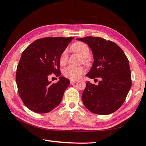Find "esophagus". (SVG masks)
Masks as SVG:
<instances>
[{
	"label": "esophagus",
	"instance_id": "esophagus-1",
	"mask_svg": "<svg viewBox=\"0 0 146 146\" xmlns=\"http://www.w3.org/2000/svg\"><path fill=\"white\" fill-rule=\"evenodd\" d=\"M76 82V80H70V84H73Z\"/></svg>",
	"mask_w": 146,
	"mask_h": 146
}]
</instances>
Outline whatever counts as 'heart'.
Listing matches in <instances>:
<instances>
[{
    "label": "heart",
    "instance_id": "b5f03b06",
    "mask_svg": "<svg viewBox=\"0 0 146 146\" xmlns=\"http://www.w3.org/2000/svg\"><path fill=\"white\" fill-rule=\"evenodd\" d=\"M71 50L73 52L80 55L84 58L83 62L86 64H89L88 56L90 55V49L87 44L82 42H76L71 46ZM68 62V53L64 51L61 54L60 57V66L66 65ZM84 73V69L83 67H73V66H68L63 70V75L66 78L71 80H76L80 77L82 74Z\"/></svg>",
    "mask_w": 146,
    "mask_h": 146
}]
</instances>
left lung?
<instances>
[{"label":"left lung","mask_w":146,"mask_h":146,"mask_svg":"<svg viewBox=\"0 0 146 146\" xmlns=\"http://www.w3.org/2000/svg\"><path fill=\"white\" fill-rule=\"evenodd\" d=\"M76 40L88 44L94 62L87 75L100 77L98 85L88 82L82 95L85 107L98 115H109L123 104L131 87L129 60L117 44L101 37L86 36Z\"/></svg>","instance_id":"obj_1"}]
</instances>
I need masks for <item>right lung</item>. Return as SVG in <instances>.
Masks as SVG:
<instances>
[{"label":"right lung","mask_w":146,"mask_h":146,"mask_svg":"<svg viewBox=\"0 0 146 146\" xmlns=\"http://www.w3.org/2000/svg\"><path fill=\"white\" fill-rule=\"evenodd\" d=\"M73 38L57 36L37 39L22 53L16 82L20 97L32 111L46 113L60 104L70 80L60 76L57 83L51 84L48 76L61 75L60 55Z\"/></svg>","instance_id":"1"}]
</instances>
